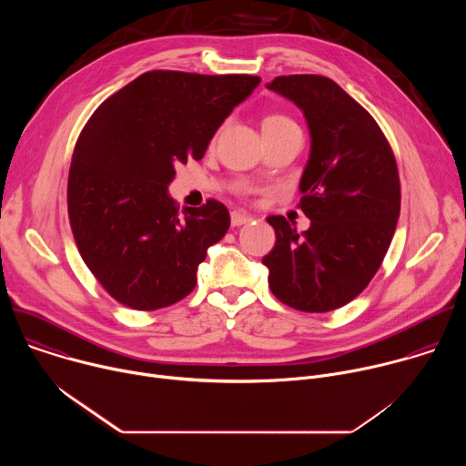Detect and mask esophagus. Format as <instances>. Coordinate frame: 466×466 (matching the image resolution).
<instances>
[{"mask_svg": "<svg viewBox=\"0 0 466 466\" xmlns=\"http://www.w3.org/2000/svg\"><path fill=\"white\" fill-rule=\"evenodd\" d=\"M230 221H232V227H241V225H247L252 221V218L245 212H239V210H234L230 214Z\"/></svg>", "mask_w": 466, "mask_h": 466, "instance_id": "34e87169", "label": "esophagus"}]
</instances>
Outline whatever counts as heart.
Masks as SVG:
<instances>
[{
  "mask_svg": "<svg viewBox=\"0 0 466 466\" xmlns=\"http://www.w3.org/2000/svg\"><path fill=\"white\" fill-rule=\"evenodd\" d=\"M291 125H295V121L289 119L288 116H284V114H269V116L263 117L261 130H279V128L291 127Z\"/></svg>",
  "mask_w": 466,
  "mask_h": 466,
  "instance_id": "heart-1",
  "label": "heart"
}]
</instances>
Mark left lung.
I'll return each instance as SVG.
<instances>
[{
    "label": "left lung",
    "instance_id": "obj_1",
    "mask_svg": "<svg viewBox=\"0 0 466 466\" xmlns=\"http://www.w3.org/2000/svg\"><path fill=\"white\" fill-rule=\"evenodd\" d=\"M293 101L309 127L311 151L300 178L299 232L284 216L268 221L275 248L263 258L273 295L308 313L338 309L372 280L400 216V177L374 117L322 76H280L268 85Z\"/></svg>",
    "mask_w": 466,
    "mask_h": 466
}]
</instances>
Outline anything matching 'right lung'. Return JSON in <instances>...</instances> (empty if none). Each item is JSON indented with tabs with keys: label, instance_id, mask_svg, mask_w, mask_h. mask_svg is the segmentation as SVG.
Returning <instances> with one entry per match:
<instances>
[{
	"label": "right lung",
	"instance_id": "right-lung-1",
	"mask_svg": "<svg viewBox=\"0 0 466 466\" xmlns=\"http://www.w3.org/2000/svg\"><path fill=\"white\" fill-rule=\"evenodd\" d=\"M259 85L256 76L142 74L105 99L81 130L68 175L77 248L105 291L155 311L189 295L207 248L230 227L208 198L178 210L175 166L201 160L227 116Z\"/></svg>",
	"mask_w": 466,
	"mask_h": 466
}]
</instances>
